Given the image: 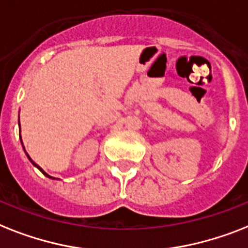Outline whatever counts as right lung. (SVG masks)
Returning a JSON list of instances; mask_svg holds the SVG:
<instances>
[{
    "label": "right lung",
    "mask_w": 248,
    "mask_h": 248,
    "mask_svg": "<svg viewBox=\"0 0 248 248\" xmlns=\"http://www.w3.org/2000/svg\"><path fill=\"white\" fill-rule=\"evenodd\" d=\"M20 141H21V144H23V140H21V136H20ZM23 149H24V152H25V148H24V145H23ZM25 153H26V152H25ZM26 156H28V158H29V160H30V162H31V164H33V166H34V167H37L38 170H40V172L43 173L44 176H46V177H48V178H52V180H53V177H51V176H49V174H47V173L44 172V170H42V168H40V167H39V166H38V164H35V163H34V162H33V160H31V158H30V156H29V155H28V154H26Z\"/></svg>",
    "instance_id": "add662e5"
}]
</instances>
